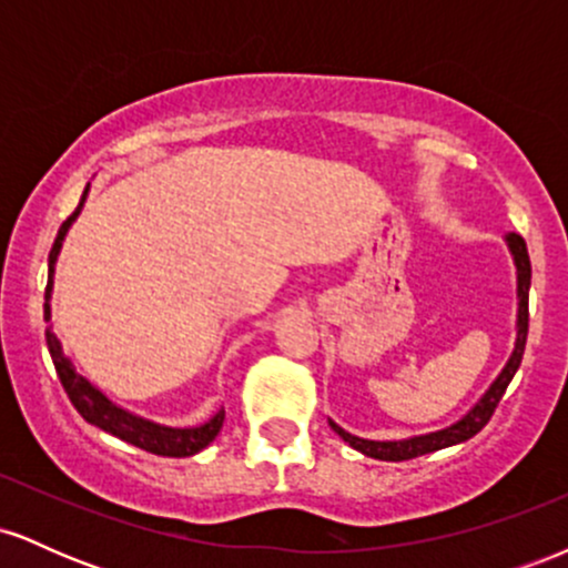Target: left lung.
<instances>
[{"label": "left lung", "instance_id": "obj_1", "mask_svg": "<svg viewBox=\"0 0 568 568\" xmlns=\"http://www.w3.org/2000/svg\"><path fill=\"white\" fill-rule=\"evenodd\" d=\"M507 245H510V253L515 258V270H518V336H515V349L507 361V366L501 368V374L494 379L491 387L486 389L484 397H480L475 406L462 416L459 422H454L452 427H443L438 433H427V435H414V438L406 440H366L357 438V435H349L347 429H342L336 422H328L331 429L342 438L344 443H349L355 452L371 456V459H382V462H403V459H414V456L438 452V448L454 446V443L470 440L473 435H478L480 429L488 425L491 419L494 408L499 406L501 395H505L507 384L513 382L515 371H518L520 361H524V349H526V336H529V288H531V262H529V251H526V243L520 234H507Z\"/></svg>", "mask_w": 568, "mask_h": 568}]
</instances>
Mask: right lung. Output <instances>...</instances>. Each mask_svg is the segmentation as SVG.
Wrapping results in <instances>:
<instances>
[{"mask_svg": "<svg viewBox=\"0 0 568 568\" xmlns=\"http://www.w3.org/2000/svg\"><path fill=\"white\" fill-rule=\"evenodd\" d=\"M90 186V184H88ZM88 186H84V194L77 205V211L63 221L61 230H58V237L53 243V251H50V262H48V288H44V321H48V328H44V338H48V349L50 357H53V366L58 379H61L63 389H67L71 406L82 414L84 422L90 425L101 427L103 433L114 435V438L133 443V446L143 448L149 454H158V456H192L202 452L213 438L219 435L221 425H224V408L219 410L216 416L205 422L200 427H165L158 425V422H149L141 419V416L130 414V410L114 406L101 389H95L84 376H80L71 366V361L63 355L61 342L53 334V325H50V293H53V272H55V262H58V253H61L63 237H67L71 221L80 216L84 197H88Z\"/></svg>", "mask_w": 568, "mask_h": 568, "instance_id": "add662e5", "label": "right lung"}]
</instances>
